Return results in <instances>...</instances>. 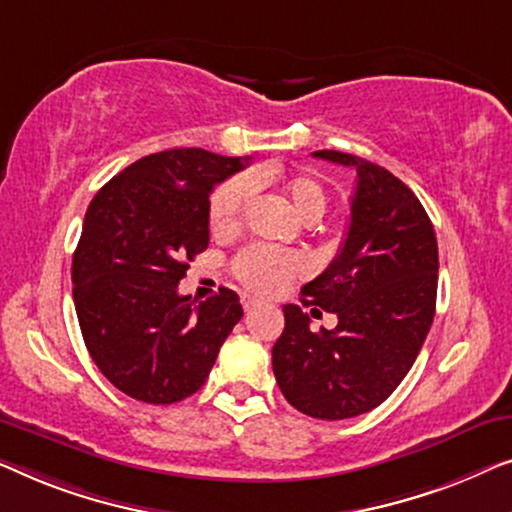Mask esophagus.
<instances>
[{
    "instance_id": "1",
    "label": "esophagus",
    "mask_w": 512,
    "mask_h": 512,
    "mask_svg": "<svg viewBox=\"0 0 512 512\" xmlns=\"http://www.w3.org/2000/svg\"><path fill=\"white\" fill-rule=\"evenodd\" d=\"M241 306L246 308V311H253V308L262 306V301H259L257 297H253V294H241Z\"/></svg>"
}]
</instances>
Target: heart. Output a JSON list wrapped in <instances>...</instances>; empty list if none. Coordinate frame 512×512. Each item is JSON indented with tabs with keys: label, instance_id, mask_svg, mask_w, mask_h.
<instances>
[{
	"label": "heart",
	"instance_id": "b5f03b06",
	"mask_svg": "<svg viewBox=\"0 0 512 512\" xmlns=\"http://www.w3.org/2000/svg\"><path fill=\"white\" fill-rule=\"evenodd\" d=\"M278 185L280 194L292 208V213L299 220L318 222L327 208V192L315 178L297 174L278 178L273 169H257L250 176H234L227 183H222L218 190L211 194V204H208V218H211L213 232L229 234L241 225L243 215L248 211L250 199H253V187ZM234 276L243 285L250 287L259 294H276L297 278L304 271V264L297 255L280 253L266 246L246 248L243 253L236 255L232 264Z\"/></svg>",
	"mask_w": 512,
	"mask_h": 512
}]
</instances>
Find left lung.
Segmentation results:
<instances>
[{"mask_svg":"<svg viewBox=\"0 0 512 512\" xmlns=\"http://www.w3.org/2000/svg\"><path fill=\"white\" fill-rule=\"evenodd\" d=\"M313 157L357 171L343 246L301 287L304 306L336 313L338 325L315 334L287 304L273 376L304 415L345 420L380 406L413 366L434 322L438 246L420 199L385 167L338 150Z\"/></svg>","mask_w":512,"mask_h":512,"instance_id":"left-lung-1","label":"left lung"}]
</instances>
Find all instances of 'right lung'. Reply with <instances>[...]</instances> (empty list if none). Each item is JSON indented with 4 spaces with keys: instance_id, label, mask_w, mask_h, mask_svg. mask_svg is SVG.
Listing matches in <instances>:
<instances>
[{
    "instance_id": "obj_1",
    "label": "right lung",
    "mask_w": 512,
    "mask_h": 512,
    "mask_svg": "<svg viewBox=\"0 0 512 512\" xmlns=\"http://www.w3.org/2000/svg\"><path fill=\"white\" fill-rule=\"evenodd\" d=\"M248 164L204 148L141 157L90 201L71 283L92 362L127 397L183 401L206 383L243 318L239 294L220 287L194 306L178 283L208 248V194Z\"/></svg>"
}]
</instances>
